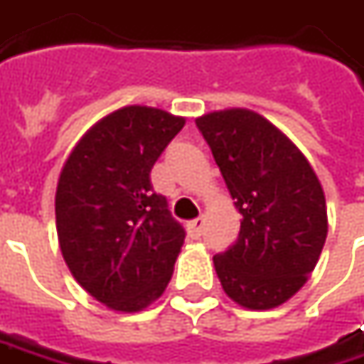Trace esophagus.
<instances>
[{"mask_svg": "<svg viewBox=\"0 0 364 364\" xmlns=\"http://www.w3.org/2000/svg\"><path fill=\"white\" fill-rule=\"evenodd\" d=\"M187 230H189V236L191 238H199L201 232H203V218H196L187 224Z\"/></svg>", "mask_w": 364, "mask_h": 364, "instance_id": "obj_1", "label": "esophagus"}]
</instances>
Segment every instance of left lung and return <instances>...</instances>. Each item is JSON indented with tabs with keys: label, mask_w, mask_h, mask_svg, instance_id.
Returning <instances> with one entry per match:
<instances>
[{
	"label": "left lung",
	"mask_w": 364,
	"mask_h": 364,
	"mask_svg": "<svg viewBox=\"0 0 364 364\" xmlns=\"http://www.w3.org/2000/svg\"><path fill=\"white\" fill-rule=\"evenodd\" d=\"M196 124L242 215L236 242L213 257L220 283L245 308H277L304 287L324 248L322 185L291 140L250 109Z\"/></svg>",
	"instance_id": "1"
}]
</instances>
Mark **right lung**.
Listing matches in <instances>:
<instances>
[{
  "mask_svg": "<svg viewBox=\"0 0 364 364\" xmlns=\"http://www.w3.org/2000/svg\"><path fill=\"white\" fill-rule=\"evenodd\" d=\"M185 119L128 105L73 149L56 185V232L77 283L116 311H138L171 281L185 230L151 171Z\"/></svg>",
  "mask_w": 364,
  "mask_h": 364,
  "instance_id": "obj_1",
  "label": "right lung"
}]
</instances>
